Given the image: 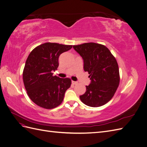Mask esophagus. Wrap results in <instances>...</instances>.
Listing matches in <instances>:
<instances>
[{
    "label": "esophagus",
    "mask_w": 147,
    "mask_h": 147,
    "mask_svg": "<svg viewBox=\"0 0 147 147\" xmlns=\"http://www.w3.org/2000/svg\"><path fill=\"white\" fill-rule=\"evenodd\" d=\"M72 83L73 84H77L78 83V82H75V81H72Z\"/></svg>",
    "instance_id": "1"
}]
</instances>
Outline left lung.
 I'll list each match as a JSON object with an SVG mask.
<instances>
[{"instance_id": "left-lung-1", "label": "left lung", "mask_w": 147, "mask_h": 147, "mask_svg": "<svg viewBox=\"0 0 147 147\" xmlns=\"http://www.w3.org/2000/svg\"><path fill=\"white\" fill-rule=\"evenodd\" d=\"M73 48L83 59V69L90 74L91 80L86 91L80 96L83 104L97 107L112 99L119 84L117 61L105 45L85 43Z\"/></svg>"}]
</instances>
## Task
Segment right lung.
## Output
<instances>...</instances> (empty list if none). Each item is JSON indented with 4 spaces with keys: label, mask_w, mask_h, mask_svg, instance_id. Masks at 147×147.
<instances>
[{
    "label": "right lung",
    "mask_w": 147,
    "mask_h": 147,
    "mask_svg": "<svg viewBox=\"0 0 147 147\" xmlns=\"http://www.w3.org/2000/svg\"><path fill=\"white\" fill-rule=\"evenodd\" d=\"M72 48V45L47 42L35 47L28 56L23 72V82L29 98L39 107L51 109L63 102L72 81L53 76L52 71L58 67L60 55Z\"/></svg>",
    "instance_id": "right-lung-1"
}]
</instances>
